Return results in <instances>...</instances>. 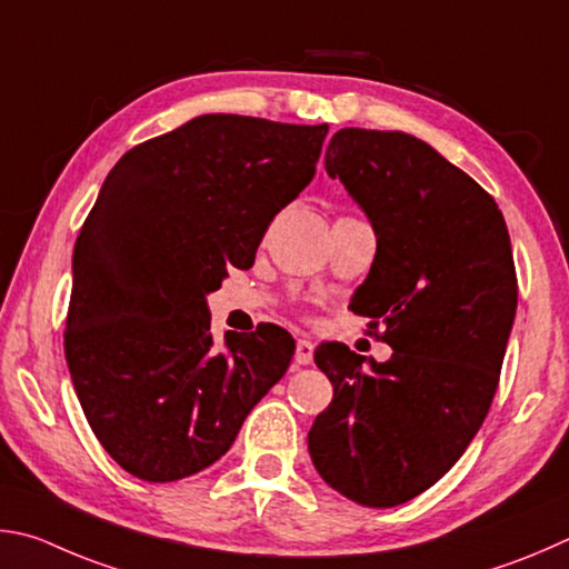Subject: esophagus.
I'll use <instances>...</instances> for the list:
<instances>
[{
  "label": "esophagus",
  "mask_w": 569,
  "mask_h": 569,
  "mask_svg": "<svg viewBox=\"0 0 569 569\" xmlns=\"http://www.w3.org/2000/svg\"><path fill=\"white\" fill-rule=\"evenodd\" d=\"M312 357H315V345L310 340H297V352H295L297 365H310Z\"/></svg>",
  "instance_id": "obj_1"
}]
</instances>
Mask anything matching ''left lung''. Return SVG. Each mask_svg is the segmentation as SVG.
Segmentation results:
<instances>
[{
	"label": "left lung",
	"instance_id": "8db88e82",
	"mask_svg": "<svg viewBox=\"0 0 569 569\" xmlns=\"http://www.w3.org/2000/svg\"><path fill=\"white\" fill-rule=\"evenodd\" d=\"M325 169L375 229L350 307L382 327L392 357L317 347L335 397L307 445L332 490L395 507L460 460L490 410L517 312L510 234L495 199L412 134L340 129Z\"/></svg>",
	"mask_w": 569,
	"mask_h": 569
}]
</instances>
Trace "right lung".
Instances as JSON below:
<instances>
[{
    "label": "right lung",
    "instance_id": "right-lung-1",
    "mask_svg": "<svg viewBox=\"0 0 569 569\" xmlns=\"http://www.w3.org/2000/svg\"><path fill=\"white\" fill-rule=\"evenodd\" d=\"M327 129L202 114L129 149L99 189L74 244L64 355L97 440L139 480L217 462L290 367L282 327L214 347L207 295L254 264Z\"/></svg>",
    "mask_w": 569,
    "mask_h": 569
}]
</instances>
